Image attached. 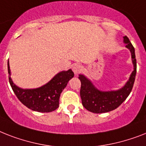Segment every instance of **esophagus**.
<instances>
[{
    "instance_id": "obj_1",
    "label": "esophagus",
    "mask_w": 146,
    "mask_h": 146,
    "mask_svg": "<svg viewBox=\"0 0 146 146\" xmlns=\"http://www.w3.org/2000/svg\"><path fill=\"white\" fill-rule=\"evenodd\" d=\"M82 67L81 65H79V64H74V65H73V73H75L76 75L79 74V73L82 71Z\"/></svg>"
}]
</instances>
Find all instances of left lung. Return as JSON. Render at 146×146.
Instances as JSON below:
<instances>
[{
	"instance_id": "obj_1",
	"label": "left lung",
	"mask_w": 146,
	"mask_h": 146,
	"mask_svg": "<svg viewBox=\"0 0 146 146\" xmlns=\"http://www.w3.org/2000/svg\"><path fill=\"white\" fill-rule=\"evenodd\" d=\"M124 42L126 44V48H128L131 53L133 70L126 84L121 88L116 91L103 92L98 89L85 76L79 75V79L81 81L80 97L82 104L90 112L105 113L115 110L126 100L131 92L137 73V60L134 48L127 36H124Z\"/></svg>"
}]
</instances>
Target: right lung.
<instances>
[{
    "label": "right lung",
    "mask_w": 146,
    "mask_h": 146,
    "mask_svg": "<svg viewBox=\"0 0 146 146\" xmlns=\"http://www.w3.org/2000/svg\"><path fill=\"white\" fill-rule=\"evenodd\" d=\"M7 67L9 84L18 99L28 109L40 112H50L58 108L61 92L67 86L70 79L74 76L71 69L61 71L41 87L23 89L18 87L12 80L9 61Z\"/></svg>",
    "instance_id": "add662e5"
}]
</instances>
